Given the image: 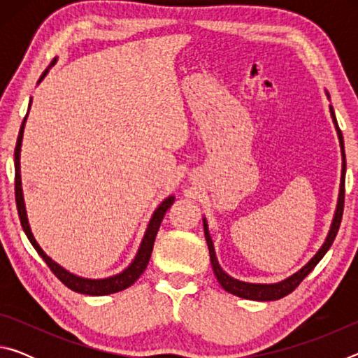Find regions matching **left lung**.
<instances>
[{
    "mask_svg": "<svg viewBox=\"0 0 358 358\" xmlns=\"http://www.w3.org/2000/svg\"><path fill=\"white\" fill-rule=\"evenodd\" d=\"M329 94V93H327ZM330 112H331V118L333 123L336 126L338 131V137H339V145H341V153H343V172H341V185H339V197H338V207L335 211V217H333L330 232L327 235L325 243L322 248L317 251L316 256H314L310 262H308L300 271H296L295 275H292L287 280H284L281 282L276 284H251V282H243L238 280H234L230 278L227 273H224V270L220 266L216 260V254H215V248H213V241L210 238L208 234V226L207 221L203 220V232H205V240H207L208 245V251H210V260H211V266H213L215 276L217 278V281L222 286L224 290L227 292L241 296V299H248V300H257V301H270V300H280L282 296L289 295L290 292L299 287V284L305 280V278L311 273L314 266L319 264V260L325 256V252L330 250V246L333 241H335V237L338 234V229L341 226V220H343V210H344V180H346V155H344V142H343V134L341 129L338 128L336 123V117L335 112H333V107L330 106Z\"/></svg>",
    "mask_w": 358,
    "mask_h": 358,
    "instance_id": "1",
    "label": "left lung"
}]
</instances>
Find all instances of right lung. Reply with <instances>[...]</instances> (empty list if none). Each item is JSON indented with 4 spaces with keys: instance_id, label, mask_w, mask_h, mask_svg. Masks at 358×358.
I'll use <instances>...</instances> for the list:
<instances>
[{
    "instance_id": "1",
    "label": "right lung",
    "mask_w": 358,
    "mask_h": 358,
    "mask_svg": "<svg viewBox=\"0 0 358 358\" xmlns=\"http://www.w3.org/2000/svg\"><path fill=\"white\" fill-rule=\"evenodd\" d=\"M55 62L57 59H53L50 66H48V68L42 72V76L38 80V83H41L42 78L47 76L48 69L55 64ZM29 104H31V102H29ZM25 121H27V117L23 118L19 137H17V145H15V151H14V162H15V203H17V211H19L22 227H23V230H25L28 240L31 241V245L34 246V250L38 251L39 256L44 259V262L48 265V268L52 270V273L55 275L66 287L74 290V292L85 294V295H108V294H115V292H120V290L128 289L138 280V276L143 273L145 268H147L150 257H151V251H153L156 234L161 226V221H162V217H164L166 211L171 208V205L173 203L175 197L173 196L167 197L166 201L156 208L153 217L150 220L147 234H145V237L142 240V245H141V248H138L137 256L124 271H121L120 275L106 278V280H87V278H80V276L69 273V271H66L63 266H59L57 262H53V260L41 250L38 241H36L33 237L31 229H29V224L27 220V210H25V202H23L22 180H20V147H22V137H23V128H25Z\"/></svg>"
}]
</instances>
